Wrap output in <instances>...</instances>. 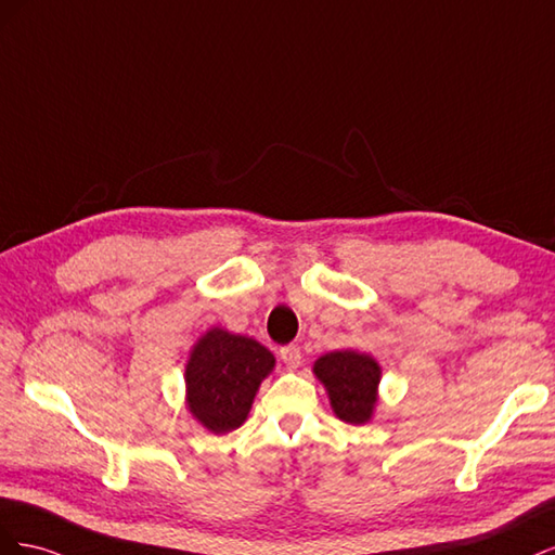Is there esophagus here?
<instances>
[{"instance_id":"1","label":"esophagus","mask_w":555,"mask_h":555,"mask_svg":"<svg viewBox=\"0 0 555 555\" xmlns=\"http://www.w3.org/2000/svg\"><path fill=\"white\" fill-rule=\"evenodd\" d=\"M280 359H282L284 365L289 367V371H296V367L300 365V361H304V354H300V347L287 345V347L280 349Z\"/></svg>"}]
</instances>
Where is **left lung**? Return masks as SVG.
Returning a JSON list of instances; mask_svg holds the SVG:
<instances>
[{
  "instance_id": "left-lung-1",
  "label": "left lung",
  "mask_w": 555,
  "mask_h": 555,
  "mask_svg": "<svg viewBox=\"0 0 555 555\" xmlns=\"http://www.w3.org/2000/svg\"><path fill=\"white\" fill-rule=\"evenodd\" d=\"M312 373L324 384L335 416L354 426L371 422L382 377V367L371 354L354 349L331 351L314 361Z\"/></svg>"
}]
</instances>
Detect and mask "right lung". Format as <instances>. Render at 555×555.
<instances>
[{
	"mask_svg": "<svg viewBox=\"0 0 555 555\" xmlns=\"http://www.w3.org/2000/svg\"><path fill=\"white\" fill-rule=\"evenodd\" d=\"M275 357L247 335L210 328L198 338L184 365L188 408L215 435L243 426L261 382L273 373Z\"/></svg>",
	"mask_w": 555,
	"mask_h": 555,
	"instance_id": "add662e5",
	"label": "right lung"
}]
</instances>
